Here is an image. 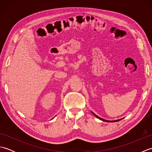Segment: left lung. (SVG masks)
<instances>
[{
  "label": "left lung",
  "instance_id": "1",
  "mask_svg": "<svg viewBox=\"0 0 152 152\" xmlns=\"http://www.w3.org/2000/svg\"><path fill=\"white\" fill-rule=\"evenodd\" d=\"M93 113V112H92ZM93 114H94V115L95 116V117H96L97 118H99V119H101V120H102V121H106V122H115V121H119V120H121V119H118V120H115V121H108V120H105V119H102V118H99V116H97L96 115H95L94 113H93Z\"/></svg>",
  "mask_w": 152,
  "mask_h": 152
}]
</instances>
